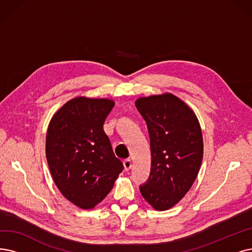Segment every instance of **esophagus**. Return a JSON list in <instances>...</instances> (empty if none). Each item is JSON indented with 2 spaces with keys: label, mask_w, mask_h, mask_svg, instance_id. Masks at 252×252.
Returning <instances> with one entry per match:
<instances>
[{
  "label": "esophagus",
  "mask_w": 252,
  "mask_h": 252,
  "mask_svg": "<svg viewBox=\"0 0 252 252\" xmlns=\"http://www.w3.org/2000/svg\"><path fill=\"white\" fill-rule=\"evenodd\" d=\"M123 164H124L125 170H129L130 168H131V160H130V159H125Z\"/></svg>",
  "instance_id": "34e87169"
}]
</instances>
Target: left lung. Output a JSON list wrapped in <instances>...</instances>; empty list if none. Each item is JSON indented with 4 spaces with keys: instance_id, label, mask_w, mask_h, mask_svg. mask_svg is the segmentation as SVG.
Returning <instances> with one entry per match:
<instances>
[{
    "instance_id": "8db88e82",
    "label": "left lung",
    "mask_w": 252,
    "mask_h": 252,
    "mask_svg": "<svg viewBox=\"0 0 252 252\" xmlns=\"http://www.w3.org/2000/svg\"><path fill=\"white\" fill-rule=\"evenodd\" d=\"M151 147V172L140 193L154 209L174 207L188 192L202 164L203 134L196 116L181 99L154 95L136 100Z\"/></svg>"
}]
</instances>
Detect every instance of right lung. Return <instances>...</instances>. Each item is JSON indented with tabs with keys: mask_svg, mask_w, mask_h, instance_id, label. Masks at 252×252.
<instances>
[{
	"mask_svg": "<svg viewBox=\"0 0 252 252\" xmlns=\"http://www.w3.org/2000/svg\"><path fill=\"white\" fill-rule=\"evenodd\" d=\"M115 103L77 97L53 117L46 134V159L61 193L75 206L92 209L109 193L123 163L103 130Z\"/></svg>",
	"mask_w": 252,
	"mask_h": 252,
	"instance_id": "obj_1",
	"label": "right lung"
}]
</instances>
